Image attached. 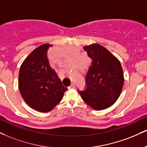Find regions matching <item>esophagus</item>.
<instances>
[{"label":"esophagus","mask_w":147,"mask_h":147,"mask_svg":"<svg viewBox=\"0 0 147 147\" xmlns=\"http://www.w3.org/2000/svg\"><path fill=\"white\" fill-rule=\"evenodd\" d=\"M75 84H74V83H72L71 85H70V86L68 87V89H69V90H70V89H72V88H75Z\"/></svg>","instance_id":"esophagus-1"}]
</instances>
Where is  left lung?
<instances>
[{
	"label": "left lung",
	"instance_id": "8db88e82",
	"mask_svg": "<svg viewBox=\"0 0 147 147\" xmlns=\"http://www.w3.org/2000/svg\"><path fill=\"white\" fill-rule=\"evenodd\" d=\"M84 49L92 61L86 77V89L79 92L92 109H107L117 100L123 89L124 75L121 62L98 44L86 46Z\"/></svg>",
	"mask_w": 147,
	"mask_h": 147
}]
</instances>
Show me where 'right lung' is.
Returning a JSON list of instances; mask_svg holds the SVG:
<instances>
[{
    "mask_svg": "<svg viewBox=\"0 0 147 147\" xmlns=\"http://www.w3.org/2000/svg\"><path fill=\"white\" fill-rule=\"evenodd\" d=\"M44 44L34 49L21 65L18 75L20 94L29 107L40 112H50L62 99L67 88L51 68Z\"/></svg>",
    "mask_w": 147,
    "mask_h": 147,
    "instance_id": "1",
    "label": "right lung"
}]
</instances>
